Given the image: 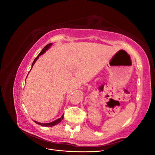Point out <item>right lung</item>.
Wrapping results in <instances>:
<instances>
[{"mask_svg": "<svg viewBox=\"0 0 155 155\" xmlns=\"http://www.w3.org/2000/svg\"><path fill=\"white\" fill-rule=\"evenodd\" d=\"M51 45H52V43H49V44H48L47 45L45 46V47L43 48V49L42 50L41 52L39 53V54L38 55H37V57L34 59V62H33V63H32V64H31V68H32L33 66H34V64H35V63L36 62V61L37 60V59H38V58H39V56L41 55L42 54H43L46 50H48ZM29 72H28V74H29ZM63 115H64V114H63L62 116L61 117V118H58V120H55V121H51V122H50V123L43 124V123H39V122H38V121H35V122L37 124L43 126V127H52V126H54V125H57L58 124L60 123L61 121V120L63 119Z\"/></svg>", "mask_w": 155, "mask_h": 155, "instance_id": "right-lung-1", "label": "right lung"}]
</instances>
